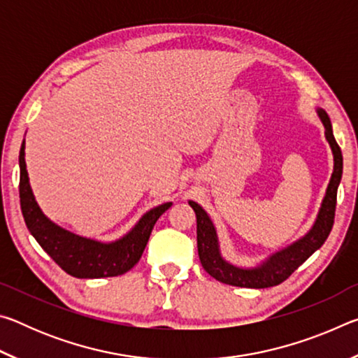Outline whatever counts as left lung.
Wrapping results in <instances>:
<instances>
[{
	"mask_svg": "<svg viewBox=\"0 0 358 358\" xmlns=\"http://www.w3.org/2000/svg\"><path fill=\"white\" fill-rule=\"evenodd\" d=\"M319 118L322 120L325 128V138L330 143L333 151V173L330 178L329 187H327L325 197L322 201V207L319 210L317 220L314 222L313 229L305 237L295 241L294 245L284 248L282 251H278L273 256L268 257L264 264H260L256 268H240L232 264L226 262L221 257L220 243H217V235L213 222L201 205L189 201L192 210L196 211L197 217V251L199 259L205 268V271L215 280L230 286L238 287H251V289H265L273 287L286 281L287 278L311 256L314 251H317L325 243L331 232L333 222H335V210H336V192L338 185L341 181L343 175V155L341 148L333 136L331 123L329 115L322 108H317Z\"/></svg>",
	"mask_w": 358,
	"mask_h": 358,
	"instance_id": "left-lung-1",
	"label": "left lung"
}]
</instances>
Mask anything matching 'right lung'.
Wrapping results in <instances>:
<instances>
[{"mask_svg":"<svg viewBox=\"0 0 358 358\" xmlns=\"http://www.w3.org/2000/svg\"><path fill=\"white\" fill-rule=\"evenodd\" d=\"M19 164L20 207L27 227L42 250L55 260L66 273L76 278H107L129 271L141 260L157 217L172 205V202H167L150 210L123 238L112 243H99V241L68 232L42 213L29 186L25 164V141L20 148Z\"/></svg>","mask_w":358,"mask_h":358,"instance_id":"add662e5","label":"right lung"}]
</instances>
